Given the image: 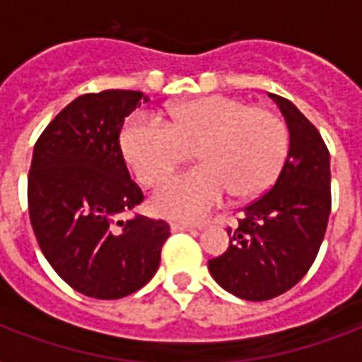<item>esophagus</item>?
I'll return each mask as SVG.
<instances>
[{
  "mask_svg": "<svg viewBox=\"0 0 362 362\" xmlns=\"http://www.w3.org/2000/svg\"><path fill=\"white\" fill-rule=\"evenodd\" d=\"M195 226H189V223H173L170 226V231L173 233H180V231H193Z\"/></svg>",
  "mask_w": 362,
  "mask_h": 362,
  "instance_id": "34e87169",
  "label": "esophagus"
}]
</instances>
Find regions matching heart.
I'll use <instances>...</instances> for the list:
<instances>
[{
	"label": "heart",
	"mask_w": 362,
	"mask_h": 362,
	"mask_svg": "<svg viewBox=\"0 0 362 362\" xmlns=\"http://www.w3.org/2000/svg\"><path fill=\"white\" fill-rule=\"evenodd\" d=\"M122 152L142 184H158L192 158L195 169L173 176L153 192L152 209L175 220H201L227 192L259 197L280 175L289 131L278 112L233 95H204L173 105L169 124L131 118L120 135Z\"/></svg>",
	"instance_id": "heart-1"
}]
</instances>
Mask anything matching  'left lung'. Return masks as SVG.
Here are the masks:
<instances>
[{
    "label": "left lung",
    "mask_w": 362,
    "mask_h": 362,
    "mask_svg": "<svg viewBox=\"0 0 362 362\" xmlns=\"http://www.w3.org/2000/svg\"><path fill=\"white\" fill-rule=\"evenodd\" d=\"M289 129V152L274 186L244 206L229 247L209 261L212 278L244 300H269L308 272L331 214V156L315 125L286 98L269 93Z\"/></svg>",
    "instance_id": "obj_1"
}]
</instances>
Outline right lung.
<instances>
[{
	"label": "right lung",
	"mask_w": 362,
	"mask_h": 362,
	"mask_svg": "<svg viewBox=\"0 0 362 362\" xmlns=\"http://www.w3.org/2000/svg\"><path fill=\"white\" fill-rule=\"evenodd\" d=\"M148 98L131 90L84 93L42 131L28 176L37 242L75 291L112 300L152 280L169 238L163 220L120 216L142 203L120 148V131Z\"/></svg>",
	"instance_id": "right-lung-1"
}]
</instances>
